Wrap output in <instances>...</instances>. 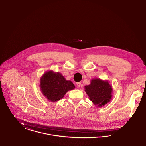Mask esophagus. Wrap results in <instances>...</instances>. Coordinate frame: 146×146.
Listing matches in <instances>:
<instances>
[{
  "mask_svg": "<svg viewBox=\"0 0 146 146\" xmlns=\"http://www.w3.org/2000/svg\"><path fill=\"white\" fill-rule=\"evenodd\" d=\"M77 86H78V87H80V86H81V83H80V82H78V83H77Z\"/></svg>",
  "mask_w": 146,
  "mask_h": 146,
  "instance_id": "obj_1",
  "label": "esophagus"
}]
</instances>
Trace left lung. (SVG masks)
Wrapping results in <instances>:
<instances>
[{
	"instance_id": "1",
	"label": "left lung",
	"mask_w": 146,
	"mask_h": 146,
	"mask_svg": "<svg viewBox=\"0 0 146 146\" xmlns=\"http://www.w3.org/2000/svg\"><path fill=\"white\" fill-rule=\"evenodd\" d=\"M84 88L90 100L97 107L104 106L112 99V88L107 80L93 79Z\"/></svg>"
}]
</instances>
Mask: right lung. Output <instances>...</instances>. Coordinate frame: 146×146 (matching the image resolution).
Wrapping results in <instances>:
<instances>
[{"instance_id": "obj_1", "label": "right lung", "mask_w": 146, "mask_h": 146, "mask_svg": "<svg viewBox=\"0 0 146 146\" xmlns=\"http://www.w3.org/2000/svg\"><path fill=\"white\" fill-rule=\"evenodd\" d=\"M40 88L49 101L56 102L63 98L68 91L75 88L70 80H67L61 73L52 70L45 72L40 78Z\"/></svg>"}]
</instances>
